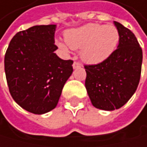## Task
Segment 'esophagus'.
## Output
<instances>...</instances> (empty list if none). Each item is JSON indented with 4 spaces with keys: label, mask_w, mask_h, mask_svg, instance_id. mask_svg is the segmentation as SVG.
Returning a JSON list of instances; mask_svg holds the SVG:
<instances>
[{
    "label": "esophagus",
    "mask_w": 147,
    "mask_h": 147,
    "mask_svg": "<svg viewBox=\"0 0 147 147\" xmlns=\"http://www.w3.org/2000/svg\"><path fill=\"white\" fill-rule=\"evenodd\" d=\"M82 66V65H81V63L80 62H77V61H74V64H73V67L74 68H79V67H81Z\"/></svg>",
    "instance_id": "1"
}]
</instances>
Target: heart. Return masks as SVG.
Listing matches in <instances>:
<instances>
[{
    "label": "heart",
    "mask_w": 147,
    "mask_h": 147,
    "mask_svg": "<svg viewBox=\"0 0 147 147\" xmlns=\"http://www.w3.org/2000/svg\"><path fill=\"white\" fill-rule=\"evenodd\" d=\"M65 38L71 49H82L81 57L84 62L96 65L112 56L118 46L120 34L113 26L90 23L67 30ZM58 46L63 50H67L66 45L62 42H59Z\"/></svg>",
    "instance_id": "b5f03b06"
}]
</instances>
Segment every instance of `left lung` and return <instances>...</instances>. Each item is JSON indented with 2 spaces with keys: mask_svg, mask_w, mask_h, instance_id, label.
<instances>
[{
  "mask_svg": "<svg viewBox=\"0 0 147 147\" xmlns=\"http://www.w3.org/2000/svg\"><path fill=\"white\" fill-rule=\"evenodd\" d=\"M120 34L117 49L107 60L84 65L85 87L96 108L113 111L124 105L135 93L140 80L143 53L132 32L114 21Z\"/></svg>",
  "mask_w": 147,
  "mask_h": 147,
  "instance_id": "left-lung-1",
  "label": "left lung"
}]
</instances>
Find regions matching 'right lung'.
<instances>
[{
  "mask_svg": "<svg viewBox=\"0 0 147 147\" xmlns=\"http://www.w3.org/2000/svg\"><path fill=\"white\" fill-rule=\"evenodd\" d=\"M56 25L34 26L10 40L4 69L11 97L25 110L42 114L54 109L73 73V60L54 51Z\"/></svg>",
  "mask_w": 147,
  "mask_h": 147,
  "instance_id": "1",
  "label": "right lung"
}]
</instances>
